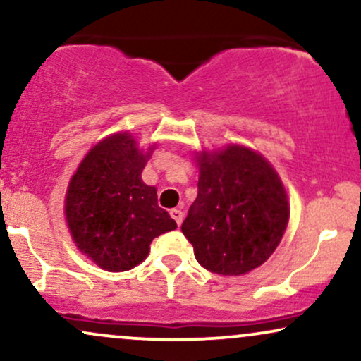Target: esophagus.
Wrapping results in <instances>:
<instances>
[{
  "instance_id": "1",
  "label": "esophagus",
  "mask_w": 361,
  "mask_h": 361,
  "mask_svg": "<svg viewBox=\"0 0 361 361\" xmlns=\"http://www.w3.org/2000/svg\"><path fill=\"white\" fill-rule=\"evenodd\" d=\"M169 214H171V217L173 219H175V222L178 224V226H181V222H183V210H180V209H173L171 210V212H169Z\"/></svg>"
}]
</instances>
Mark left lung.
Here are the masks:
<instances>
[{"instance_id":"obj_1","label":"left lung","mask_w":361,"mask_h":361,"mask_svg":"<svg viewBox=\"0 0 361 361\" xmlns=\"http://www.w3.org/2000/svg\"><path fill=\"white\" fill-rule=\"evenodd\" d=\"M198 195L181 233L195 258L217 275H244L276 250L288 224L287 192L279 173L250 147L197 152Z\"/></svg>"}]
</instances>
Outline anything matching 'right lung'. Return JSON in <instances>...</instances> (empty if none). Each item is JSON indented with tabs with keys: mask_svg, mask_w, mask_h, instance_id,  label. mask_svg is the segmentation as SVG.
Instances as JSON below:
<instances>
[{
	"mask_svg": "<svg viewBox=\"0 0 361 361\" xmlns=\"http://www.w3.org/2000/svg\"><path fill=\"white\" fill-rule=\"evenodd\" d=\"M151 146L140 151L128 132L90 149L69 181L64 214L78 250L106 271H127L147 258L152 239L176 229L142 181Z\"/></svg>",
	"mask_w": 361,
	"mask_h": 361,
	"instance_id": "right-lung-1",
	"label": "right lung"
}]
</instances>
